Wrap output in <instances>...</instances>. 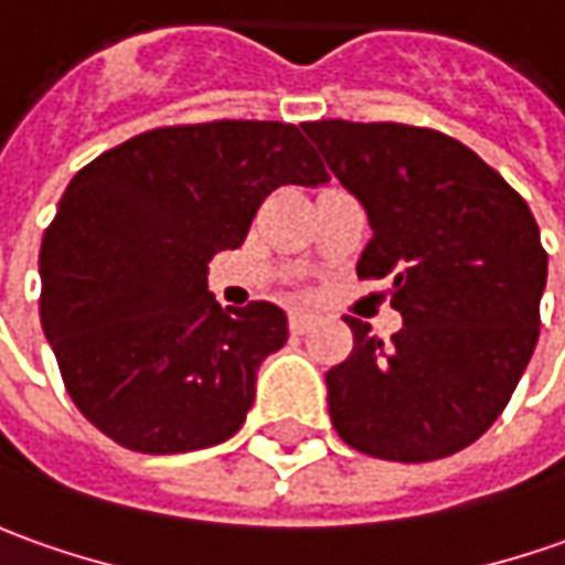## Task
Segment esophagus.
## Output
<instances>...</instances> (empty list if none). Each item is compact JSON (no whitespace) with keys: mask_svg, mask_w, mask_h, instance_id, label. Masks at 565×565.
Returning <instances> with one entry per match:
<instances>
[{"mask_svg":"<svg viewBox=\"0 0 565 565\" xmlns=\"http://www.w3.org/2000/svg\"><path fill=\"white\" fill-rule=\"evenodd\" d=\"M312 324H315L312 312H302V309H294V312H290V331L294 333H306Z\"/></svg>","mask_w":565,"mask_h":565,"instance_id":"obj_1","label":"esophagus"}]
</instances>
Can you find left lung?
Wrapping results in <instances>:
<instances>
[{
  "label": "left lung",
  "instance_id": "obj_1",
  "mask_svg": "<svg viewBox=\"0 0 565 565\" xmlns=\"http://www.w3.org/2000/svg\"><path fill=\"white\" fill-rule=\"evenodd\" d=\"M374 237L359 278H390V343L347 315L355 347L328 371L340 439L398 463L448 458L504 412L539 343L547 253L532 210L467 145L402 122H306Z\"/></svg>",
  "mask_w": 565,
  "mask_h": 565
}]
</instances>
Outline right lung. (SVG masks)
<instances>
[{
  "instance_id": "right-lung-1",
  "label": "right lung",
  "mask_w": 565,
  "mask_h": 565,
  "mask_svg": "<svg viewBox=\"0 0 565 565\" xmlns=\"http://www.w3.org/2000/svg\"><path fill=\"white\" fill-rule=\"evenodd\" d=\"M328 182L297 126L271 120L151 129L76 172L42 234L40 321L86 420L145 455L234 436L287 315L222 312L210 259L244 244L275 188Z\"/></svg>"
}]
</instances>
